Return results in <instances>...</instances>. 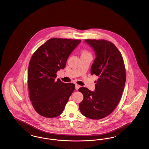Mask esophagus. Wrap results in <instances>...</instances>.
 Here are the masks:
<instances>
[{
  "label": "esophagus",
  "mask_w": 149,
  "mask_h": 149,
  "mask_svg": "<svg viewBox=\"0 0 149 149\" xmlns=\"http://www.w3.org/2000/svg\"><path fill=\"white\" fill-rule=\"evenodd\" d=\"M80 87V85H78V84H75V89H77V90H78L79 89V88Z\"/></svg>",
  "instance_id": "34e87169"
}]
</instances>
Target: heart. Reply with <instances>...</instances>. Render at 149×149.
Returning <instances> with one entry per match:
<instances>
[{"label":"heart","mask_w":149,"mask_h":149,"mask_svg":"<svg viewBox=\"0 0 149 149\" xmlns=\"http://www.w3.org/2000/svg\"><path fill=\"white\" fill-rule=\"evenodd\" d=\"M90 55L89 52H88L87 51H83L82 52V55Z\"/></svg>","instance_id":"b5f03b06"}]
</instances>
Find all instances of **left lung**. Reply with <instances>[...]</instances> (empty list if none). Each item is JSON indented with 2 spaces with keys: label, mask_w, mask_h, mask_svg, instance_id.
I'll list each match as a JSON object with an SVG mask.
<instances>
[{
  "label": "left lung",
  "mask_w": 149,
  "mask_h": 149,
  "mask_svg": "<svg viewBox=\"0 0 149 149\" xmlns=\"http://www.w3.org/2000/svg\"><path fill=\"white\" fill-rule=\"evenodd\" d=\"M95 58L91 72L99 78L94 91L81 87L84 99L79 106L86 117L100 120L111 113L120 100L126 83V70L121 54L113 43L106 40H86Z\"/></svg>",
  "instance_id": "obj_1"
}]
</instances>
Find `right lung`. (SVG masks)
<instances>
[{
	"label": "right lung",
	"instance_id": "1",
	"mask_svg": "<svg viewBox=\"0 0 149 149\" xmlns=\"http://www.w3.org/2000/svg\"><path fill=\"white\" fill-rule=\"evenodd\" d=\"M81 40L52 38L33 54L29 64L28 85L30 100L36 111L45 117L62 113L75 89L73 83L55 80L56 72L65 68L66 61Z\"/></svg>",
	"mask_w": 149,
	"mask_h": 149
}]
</instances>
